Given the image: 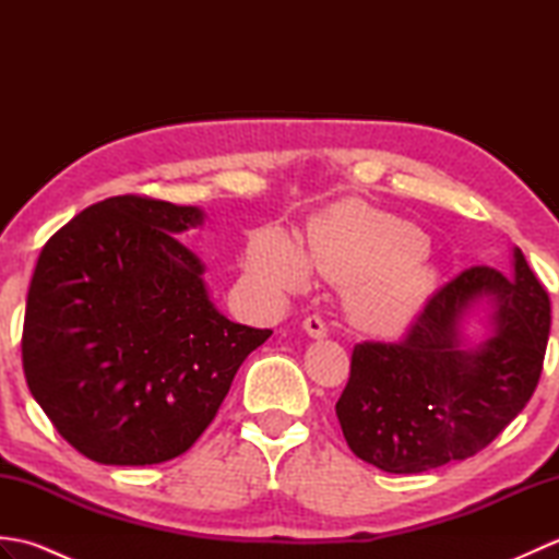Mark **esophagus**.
Returning a JSON list of instances; mask_svg holds the SVG:
<instances>
[{
	"instance_id": "obj_1",
	"label": "esophagus",
	"mask_w": 559,
	"mask_h": 559,
	"mask_svg": "<svg viewBox=\"0 0 559 559\" xmlns=\"http://www.w3.org/2000/svg\"><path fill=\"white\" fill-rule=\"evenodd\" d=\"M302 329L307 331V336H312V338H326V324L322 322V317H317V314H312V317H307L305 322H302Z\"/></svg>"
}]
</instances>
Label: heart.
I'll use <instances>...</instances> for the list:
<instances>
[{
    "mask_svg": "<svg viewBox=\"0 0 559 559\" xmlns=\"http://www.w3.org/2000/svg\"><path fill=\"white\" fill-rule=\"evenodd\" d=\"M245 271L269 293L300 290L310 271L322 273L343 286L353 322L377 334L408 326L435 283L425 233L360 204H343L319 216L302 252L281 230H261L247 249Z\"/></svg>",
    "mask_w": 559,
    "mask_h": 559,
    "instance_id": "obj_1",
    "label": "heart"
}]
</instances>
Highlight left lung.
<instances>
[{"instance_id":"8db88e82","label":"left lung","mask_w":559,"mask_h":559,"mask_svg":"<svg viewBox=\"0 0 559 559\" xmlns=\"http://www.w3.org/2000/svg\"><path fill=\"white\" fill-rule=\"evenodd\" d=\"M548 334V293L519 247L509 276L471 266L432 295L406 338L355 346L336 403L343 437L386 473L478 454L536 391Z\"/></svg>"}]
</instances>
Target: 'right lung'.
Wrapping results in <instances>:
<instances>
[{
	"label": "right lung",
	"mask_w": 559,
	"mask_h": 559,
	"mask_svg": "<svg viewBox=\"0 0 559 559\" xmlns=\"http://www.w3.org/2000/svg\"><path fill=\"white\" fill-rule=\"evenodd\" d=\"M199 225V206L124 194L81 211L43 247L23 372L57 432L91 461L151 466L185 454L271 336L213 305L204 261L177 240Z\"/></svg>",
	"instance_id": "right-lung-1"
}]
</instances>
